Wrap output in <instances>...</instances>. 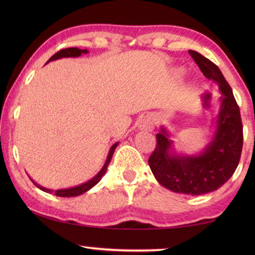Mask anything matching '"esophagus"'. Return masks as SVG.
Returning <instances> with one entry per match:
<instances>
[{"instance_id":"esophagus-1","label":"esophagus","mask_w":255,"mask_h":255,"mask_svg":"<svg viewBox=\"0 0 255 255\" xmlns=\"http://www.w3.org/2000/svg\"><path fill=\"white\" fill-rule=\"evenodd\" d=\"M155 126V120L152 116H145L140 119L139 129L144 131H152Z\"/></svg>"}]
</instances>
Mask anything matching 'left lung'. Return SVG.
Masks as SVG:
<instances>
[{
    "label": "left lung",
    "mask_w": 255,
    "mask_h": 255,
    "mask_svg": "<svg viewBox=\"0 0 255 255\" xmlns=\"http://www.w3.org/2000/svg\"><path fill=\"white\" fill-rule=\"evenodd\" d=\"M189 54L202 74L215 81L222 92L215 133L199 155H179L172 147L170 135L162 128L156 135L157 145L148 158V165L163 187L197 196L215 191L234 174L243 147V126L240 108L218 66L195 50H189Z\"/></svg>",
    "instance_id": "1"
}]
</instances>
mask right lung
<instances>
[{
	"instance_id": "add662e5",
	"label": "right lung",
	"mask_w": 255,
	"mask_h": 255,
	"mask_svg": "<svg viewBox=\"0 0 255 255\" xmlns=\"http://www.w3.org/2000/svg\"><path fill=\"white\" fill-rule=\"evenodd\" d=\"M88 53V50L86 49H79L76 48V47H73V48H66V49H62L59 50L56 53L55 55L51 56V57L49 58L48 62H51V60H55V59H59L62 57H79V56H81L82 54H86ZM47 62V63H48ZM118 141L117 143H115L114 145L111 146V148L109 150V154H108V157H107V161L105 163V165H103V167L101 169V171L99 172V173L94 176V178H92L91 180H89L88 182L85 183H82L80 185H77V187H74V188H68V189H60V190H50V189H47V188H44L41 187V185L37 184L34 181H32L33 184L36 185V187L39 188L40 190H42V191L45 192H48V193H55V196L57 197H76V196H80L82 195V193H84L86 191H89L90 189L93 188L94 185H96L99 181H100L102 179V176L106 174V171L108 169V165H109V163L111 161L112 158V155H114V152L116 147L118 146Z\"/></svg>"
}]
</instances>
